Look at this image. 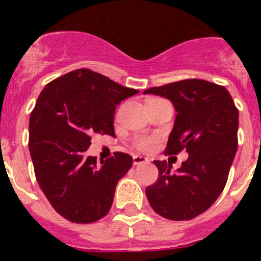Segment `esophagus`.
<instances>
[{"label": "esophagus", "mask_w": 261, "mask_h": 261, "mask_svg": "<svg viewBox=\"0 0 261 261\" xmlns=\"http://www.w3.org/2000/svg\"><path fill=\"white\" fill-rule=\"evenodd\" d=\"M147 162H149V159L145 158V156H141V155L133 156V165H135V166L142 165V163H147Z\"/></svg>", "instance_id": "obj_1"}]
</instances>
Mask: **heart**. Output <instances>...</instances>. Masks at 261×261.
I'll return each mask as SVG.
<instances>
[{"label": "heart", "mask_w": 261, "mask_h": 261, "mask_svg": "<svg viewBox=\"0 0 261 261\" xmlns=\"http://www.w3.org/2000/svg\"><path fill=\"white\" fill-rule=\"evenodd\" d=\"M155 145V141L153 138H147V137H141L138 138L136 141V146L140 149V150H151Z\"/></svg>", "instance_id": "b5f03b06"}]
</instances>
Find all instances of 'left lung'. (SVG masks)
Instances as JSON below:
<instances>
[{"label":"left lung","instance_id":"1","mask_svg":"<svg viewBox=\"0 0 261 261\" xmlns=\"http://www.w3.org/2000/svg\"><path fill=\"white\" fill-rule=\"evenodd\" d=\"M144 94L171 100L176 117L165 151L188 154L175 172L166 161H154L159 176L145 190L147 200L167 220L195 218L211 208L226 186L238 149V110L225 87L204 80L177 81Z\"/></svg>","mask_w":261,"mask_h":261}]
</instances>
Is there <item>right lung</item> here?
I'll use <instances>...</instances> for the list:
<instances>
[{"mask_svg":"<svg viewBox=\"0 0 261 261\" xmlns=\"http://www.w3.org/2000/svg\"><path fill=\"white\" fill-rule=\"evenodd\" d=\"M138 91L90 69H77L43 89L30 116L35 176L53 209L70 222L91 223L110 212L117 181L132 167L125 153L96 163L91 135L115 136L116 106Z\"/></svg>","mask_w":261,"mask_h":261,"instance_id":"right-lung-1","label":"right lung"}]
</instances>
